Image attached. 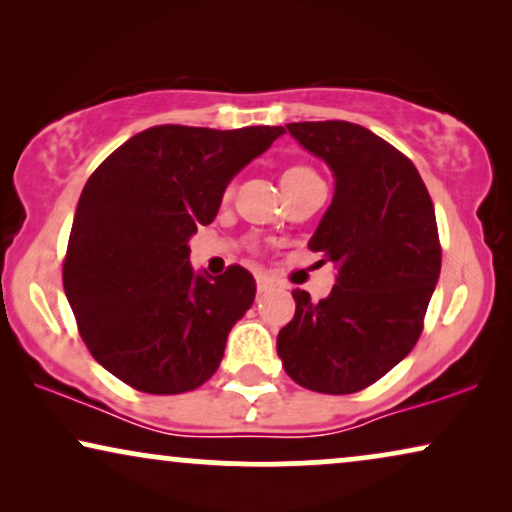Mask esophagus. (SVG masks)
Returning <instances> with one entry per match:
<instances>
[{
    "label": "esophagus",
    "mask_w": 512,
    "mask_h": 512,
    "mask_svg": "<svg viewBox=\"0 0 512 512\" xmlns=\"http://www.w3.org/2000/svg\"><path fill=\"white\" fill-rule=\"evenodd\" d=\"M272 286H275V282H272L270 277H265V275H258L256 277V289H258V293H268Z\"/></svg>",
    "instance_id": "1"
}]
</instances>
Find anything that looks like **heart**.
<instances>
[{"label": "heart", "mask_w": 512, "mask_h": 512, "mask_svg": "<svg viewBox=\"0 0 512 512\" xmlns=\"http://www.w3.org/2000/svg\"><path fill=\"white\" fill-rule=\"evenodd\" d=\"M310 177H317L310 167L305 165H293L289 170L282 172V184H291V181H300V179H310Z\"/></svg>", "instance_id": "b5f03b06"}]
</instances>
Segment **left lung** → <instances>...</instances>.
<instances>
[{
  "label": "left lung",
  "mask_w": 512,
  "mask_h": 512,
  "mask_svg": "<svg viewBox=\"0 0 512 512\" xmlns=\"http://www.w3.org/2000/svg\"><path fill=\"white\" fill-rule=\"evenodd\" d=\"M286 130L333 172L310 249L338 275L319 303L293 291L296 314L277 335V354L300 387L354 394L401 363L422 333L440 275L436 212L417 167L375 132L347 121Z\"/></svg>",
  "instance_id": "obj_1"
}]
</instances>
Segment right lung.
Segmentation results:
<instances>
[{
	"label": "right lung",
	"mask_w": 512,
	"mask_h": 512,
	"mask_svg": "<svg viewBox=\"0 0 512 512\" xmlns=\"http://www.w3.org/2000/svg\"><path fill=\"white\" fill-rule=\"evenodd\" d=\"M282 125H156L111 153L76 205L62 284L102 368L146 394H184L216 373L256 296L240 265L191 268L188 240L219 212L237 172Z\"/></svg>",
	"instance_id": "add662e5"
}]
</instances>
